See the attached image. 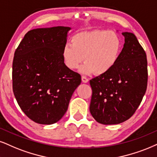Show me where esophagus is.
<instances>
[{
    "instance_id": "obj_1",
    "label": "esophagus",
    "mask_w": 157,
    "mask_h": 157,
    "mask_svg": "<svg viewBox=\"0 0 157 157\" xmlns=\"http://www.w3.org/2000/svg\"><path fill=\"white\" fill-rule=\"evenodd\" d=\"M82 82H84V83H87L89 82V79L86 78V76H84V75H82Z\"/></svg>"
}]
</instances>
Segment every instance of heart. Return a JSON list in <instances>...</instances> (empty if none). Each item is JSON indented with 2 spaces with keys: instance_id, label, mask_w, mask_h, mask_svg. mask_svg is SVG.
Segmentation results:
<instances>
[{
  "instance_id": "obj_1",
  "label": "heart",
  "mask_w": 157,
  "mask_h": 157,
  "mask_svg": "<svg viewBox=\"0 0 157 157\" xmlns=\"http://www.w3.org/2000/svg\"><path fill=\"white\" fill-rule=\"evenodd\" d=\"M66 44L63 49L64 63L71 70L78 68L84 60L86 63L81 68L85 74L94 72L103 75L109 72L119 60L121 55V38L113 31L94 30L78 33Z\"/></svg>"
}]
</instances>
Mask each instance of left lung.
<instances>
[{"label": "left lung", "instance_id": "1", "mask_svg": "<svg viewBox=\"0 0 157 157\" xmlns=\"http://www.w3.org/2000/svg\"><path fill=\"white\" fill-rule=\"evenodd\" d=\"M124 44L119 60L109 72L90 81V111L98 122L118 124L129 119L146 93V54L132 33H122Z\"/></svg>", "mask_w": 157, "mask_h": 157}]
</instances>
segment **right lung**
I'll list each match as a JSON object with an SVG mask.
<instances>
[{
    "mask_svg": "<svg viewBox=\"0 0 157 157\" xmlns=\"http://www.w3.org/2000/svg\"><path fill=\"white\" fill-rule=\"evenodd\" d=\"M71 29L30 30L14 52L13 94L22 111L36 123L52 124L60 120L82 82L80 74L65 65L62 55Z\"/></svg>",
    "mask_w": 157,
    "mask_h": 157,
    "instance_id": "1",
    "label": "right lung"
}]
</instances>
